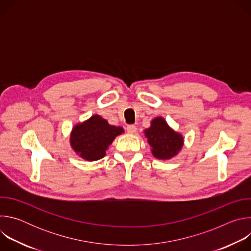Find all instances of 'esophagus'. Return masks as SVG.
<instances>
[{
    "label": "esophagus",
    "instance_id": "obj_1",
    "mask_svg": "<svg viewBox=\"0 0 251 251\" xmlns=\"http://www.w3.org/2000/svg\"><path fill=\"white\" fill-rule=\"evenodd\" d=\"M126 129H127V132L131 133V134H133V133H135L137 131V127L135 125H128Z\"/></svg>",
    "mask_w": 251,
    "mask_h": 251
}]
</instances>
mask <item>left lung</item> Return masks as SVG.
Here are the masks:
<instances>
[{
	"mask_svg": "<svg viewBox=\"0 0 251 251\" xmlns=\"http://www.w3.org/2000/svg\"><path fill=\"white\" fill-rule=\"evenodd\" d=\"M152 153L157 159H170L183 146V137L174 132L162 117L155 118L151 127L145 130Z\"/></svg>",
	"mask_w": 251,
	"mask_h": 251,
	"instance_id": "8db88e82",
	"label": "left lung"
}]
</instances>
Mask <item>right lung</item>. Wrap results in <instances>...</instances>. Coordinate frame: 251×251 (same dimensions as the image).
I'll return each mask as SVG.
<instances>
[{
	"instance_id": "1",
	"label": "right lung",
	"mask_w": 251,
	"mask_h": 251,
	"mask_svg": "<svg viewBox=\"0 0 251 251\" xmlns=\"http://www.w3.org/2000/svg\"><path fill=\"white\" fill-rule=\"evenodd\" d=\"M123 132L121 127L109 125L99 115H94L86 122L75 127L70 136V143L81 158L96 161L105 156L107 148L115 137Z\"/></svg>"
}]
</instances>
